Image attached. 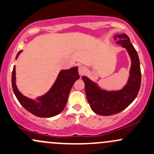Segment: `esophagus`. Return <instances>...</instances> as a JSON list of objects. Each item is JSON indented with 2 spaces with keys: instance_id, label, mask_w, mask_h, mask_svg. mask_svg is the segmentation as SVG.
I'll use <instances>...</instances> for the list:
<instances>
[{
  "instance_id": "1",
  "label": "esophagus",
  "mask_w": 154,
  "mask_h": 154,
  "mask_svg": "<svg viewBox=\"0 0 154 154\" xmlns=\"http://www.w3.org/2000/svg\"><path fill=\"white\" fill-rule=\"evenodd\" d=\"M87 68L84 66H79V72L81 75H83L87 72Z\"/></svg>"
}]
</instances>
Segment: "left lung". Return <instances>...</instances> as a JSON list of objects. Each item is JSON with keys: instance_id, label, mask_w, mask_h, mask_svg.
Segmentation results:
<instances>
[{"instance_id": "left-lung-1", "label": "left lung", "mask_w": 154, "mask_h": 154, "mask_svg": "<svg viewBox=\"0 0 154 154\" xmlns=\"http://www.w3.org/2000/svg\"><path fill=\"white\" fill-rule=\"evenodd\" d=\"M117 43L126 48L131 59V67L128 84L123 90L117 92L101 90L95 83L86 76H82L85 84V92L92 111L103 116L115 115L125 109L136 98L141 85V70L137 51L130 42L126 34L115 37Z\"/></svg>"}]
</instances>
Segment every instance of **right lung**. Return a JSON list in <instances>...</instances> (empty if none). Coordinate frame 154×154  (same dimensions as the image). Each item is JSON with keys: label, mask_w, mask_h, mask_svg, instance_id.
Segmentation results:
<instances>
[{"label": "right lung", "mask_w": 154, "mask_h": 154, "mask_svg": "<svg viewBox=\"0 0 154 154\" xmlns=\"http://www.w3.org/2000/svg\"><path fill=\"white\" fill-rule=\"evenodd\" d=\"M21 51L18 52L19 55ZM79 79L78 67L62 70L55 84L51 90L44 96L39 97L40 103L23 96L17 90L15 84V67L14 66L11 75L12 89L20 103L33 115L39 117H51L59 115L62 112L67 101L70 91L75 82Z\"/></svg>", "instance_id": "1"}]
</instances>
